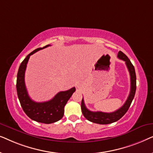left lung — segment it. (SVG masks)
Listing matches in <instances>:
<instances>
[{
    "label": "left lung",
    "instance_id": "left-lung-1",
    "mask_svg": "<svg viewBox=\"0 0 153 153\" xmlns=\"http://www.w3.org/2000/svg\"><path fill=\"white\" fill-rule=\"evenodd\" d=\"M118 58L119 59L124 60L126 64L127 68L128 69L129 75H130V81H131V87L129 95L127 97L126 102L125 104L121 106L120 108L116 110V111L111 113H105L102 111H91L85 107L84 104V100L82 99L81 101V111L83 116L85 117L87 120L91 122L97 123V124L101 125H106L110 124V123H114L116 121L122 118L124 115L126 114L127 110L129 109V106L131 105V102L134 97L136 88H137V78H136V73L134 67L131 64V62L127 56L123 53L122 51H119L118 53Z\"/></svg>",
    "mask_w": 153,
    "mask_h": 153
}]
</instances>
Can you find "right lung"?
I'll list each match as a JSON object with an SVG mask.
<instances>
[{
	"label": "right lung",
	"instance_id": "obj_1",
	"mask_svg": "<svg viewBox=\"0 0 153 153\" xmlns=\"http://www.w3.org/2000/svg\"><path fill=\"white\" fill-rule=\"evenodd\" d=\"M49 46L50 45H48L43 48H38L26 56L20 65L16 79L18 98L25 114L32 120L45 124L57 122L63 117L65 106L76 91L75 87H73L68 91L59 92L53 99L44 102H36L29 97L24 81L25 72L29 58L35 52Z\"/></svg>",
	"mask_w": 153,
	"mask_h": 153
}]
</instances>
